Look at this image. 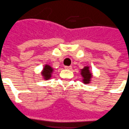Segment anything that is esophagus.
Wrapping results in <instances>:
<instances>
[{
	"instance_id": "1",
	"label": "esophagus",
	"mask_w": 129,
	"mask_h": 129,
	"mask_svg": "<svg viewBox=\"0 0 129 129\" xmlns=\"http://www.w3.org/2000/svg\"><path fill=\"white\" fill-rule=\"evenodd\" d=\"M72 68V67L71 66H65L64 67V69H66V70H71Z\"/></svg>"
}]
</instances>
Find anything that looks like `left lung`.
I'll return each instance as SVG.
<instances>
[{"label":"left lung","instance_id":"8db88e82","mask_svg":"<svg viewBox=\"0 0 129 129\" xmlns=\"http://www.w3.org/2000/svg\"><path fill=\"white\" fill-rule=\"evenodd\" d=\"M81 75L83 77V83L84 84H89L91 80L92 75L89 70V67L86 66L81 70Z\"/></svg>","mask_w":129,"mask_h":129}]
</instances>
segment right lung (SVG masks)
<instances>
[{
  "instance_id": "right-lung-1",
  "label": "right lung",
  "mask_w": 129,
  "mask_h": 129,
  "mask_svg": "<svg viewBox=\"0 0 129 129\" xmlns=\"http://www.w3.org/2000/svg\"><path fill=\"white\" fill-rule=\"evenodd\" d=\"M52 72H53V68L48 64H45L42 70V73H41L44 79H45V80L50 79L52 77Z\"/></svg>"
}]
</instances>
